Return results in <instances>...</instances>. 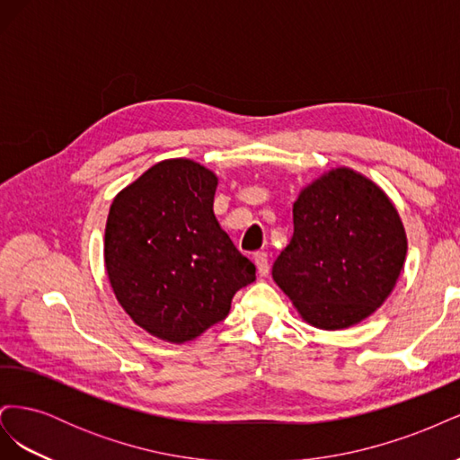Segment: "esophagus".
<instances>
[{
  "instance_id": "obj_1",
  "label": "esophagus",
  "mask_w": 460,
  "mask_h": 460,
  "mask_svg": "<svg viewBox=\"0 0 460 460\" xmlns=\"http://www.w3.org/2000/svg\"><path fill=\"white\" fill-rule=\"evenodd\" d=\"M253 262H255L259 276H267L269 274L270 267H269V255L267 253H255L253 255Z\"/></svg>"
}]
</instances>
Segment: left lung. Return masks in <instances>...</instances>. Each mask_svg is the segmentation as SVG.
Listing matches in <instances>:
<instances>
[{
	"label": "left lung",
	"instance_id": "obj_1",
	"mask_svg": "<svg viewBox=\"0 0 460 460\" xmlns=\"http://www.w3.org/2000/svg\"><path fill=\"white\" fill-rule=\"evenodd\" d=\"M407 257V234L385 191L338 166L299 191L294 235L272 278L305 323L341 330L370 316L392 294Z\"/></svg>",
	"mask_w": 460,
	"mask_h": 460
}]
</instances>
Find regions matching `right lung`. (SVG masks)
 <instances>
[{
  "label": "right lung",
  "instance_id": "add662e5",
  "mask_svg": "<svg viewBox=\"0 0 460 460\" xmlns=\"http://www.w3.org/2000/svg\"><path fill=\"white\" fill-rule=\"evenodd\" d=\"M218 178L166 159L117 193L105 225V270L120 307L151 336L184 343L220 323L255 282L213 211Z\"/></svg>",
  "mask_w": 460,
  "mask_h": 460
}]
</instances>
